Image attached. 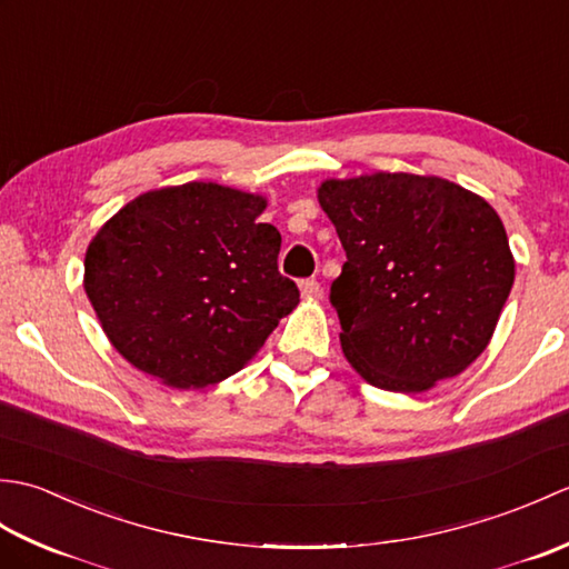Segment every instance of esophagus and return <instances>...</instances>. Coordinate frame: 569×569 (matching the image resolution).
<instances>
[{"label": "esophagus", "mask_w": 569, "mask_h": 569, "mask_svg": "<svg viewBox=\"0 0 569 569\" xmlns=\"http://www.w3.org/2000/svg\"><path fill=\"white\" fill-rule=\"evenodd\" d=\"M320 291H322V288L316 281V278H306V281H300V293H303L306 298H318Z\"/></svg>", "instance_id": "1"}]
</instances>
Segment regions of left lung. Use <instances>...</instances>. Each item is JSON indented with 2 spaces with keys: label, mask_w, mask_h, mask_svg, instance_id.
I'll return each mask as SVG.
<instances>
[{
  "label": "left lung",
  "mask_w": 569,
  "mask_h": 569,
  "mask_svg": "<svg viewBox=\"0 0 569 569\" xmlns=\"http://www.w3.org/2000/svg\"><path fill=\"white\" fill-rule=\"evenodd\" d=\"M347 261L330 286L342 352L383 391L420 393L485 352L513 286L491 204L438 176L373 173L318 190Z\"/></svg>",
  "instance_id": "obj_1"
}]
</instances>
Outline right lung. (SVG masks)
Instances as JSON below:
<instances>
[{
  "label": "right lung",
  "mask_w": 569,
  "mask_h": 569,
  "mask_svg": "<svg viewBox=\"0 0 569 569\" xmlns=\"http://www.w3.org/2000/svg\"><path fill=\"white\" fill-rule=\"evenodd\" d=\"M266 200L217 183L143 192L84 253V293L129 365L176 389L232 377L300 291L278 271Z\"/></svg>",
  "instance_id": "1"
}]
</instances>
